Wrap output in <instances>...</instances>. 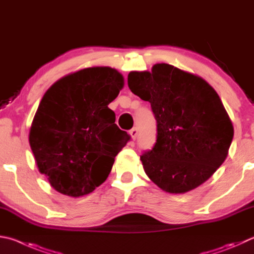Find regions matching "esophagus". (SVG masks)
Segmentation results:
<instances>
[{
  "mask_svg": "<svg viewBox=\"0 0 254 254\" xmlns=\"http://www.w3.org/2000/svg\"><path fill=\"white\" fill-rule=\"evenodd\" d=\"M130 135H131V139L132 140H135L136 139V136H137V128L136 127H133V128H131L130 130Z\"/></svg>",
  "mask_w": 254,
  "mask_h": 254,
  "instance_id": "34e87169",
  "label": "esophagus"
}]
</instances>
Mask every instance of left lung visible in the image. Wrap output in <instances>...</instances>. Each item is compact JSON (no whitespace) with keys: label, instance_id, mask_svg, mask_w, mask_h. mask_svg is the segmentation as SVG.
I'll list each match as a JSON object with an SVG mask.
<instances>
[{"label":"left lung","instance_id":"1","mask_svg":"<svg viewBox=\"0 0 254 254\" xmlns=\"http://www.w3.org/2000/svg\"><path fill=\"white\" fill-rule=\"evenodd\" d=\"M130 90L151 103L156 142L141 155L147 177L169 193H186L227 159L233 126L220 96L202 77L165 63L130 72Z\"/></svg>","mask_w":254,"mask_h":254}]
</instances>
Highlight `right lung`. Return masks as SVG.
<instances>
[{
  "mask_svg": "<svg viewBox=\"0 0 254 254\" xmlns=\"http://www.w3.org/2000/svg\"><path fill=\"white\" fill-rule=\"evenodd\" d=\"M123 85L115 68L94 66L62 77L45 92L29 141L39 171L54 190L79 197L109 177L115 156L130 140L108 107Z\"/></svg>",
  "mask_w": 254,
  "mask_h": 254,
  "instance_id": "right-lung-1",
  "label": "right lung"
}]
</instances>
